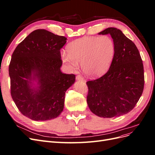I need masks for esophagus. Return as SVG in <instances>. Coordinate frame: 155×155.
<instances>
[{
    "instance_id": "obj_1",
    "label": "esophagus",
    "mask_w": 155,
    "mask_h": 155,
    "mask_svg": "<svg viewBox=\"0 0 155 155\" xmlns=\"http://www.w3.org/2000/svg\"><path fill=\"white\" fill-rule=\"evenodd\" d=\"M76 79H77V80L83 81V76H81V75H78V76H76Z\"/></svg>"
}]
</instances>
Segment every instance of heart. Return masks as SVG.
Segmentation results:
<instances>
[{"mask_svg": "<svg viewBox=\"0 0 155 155\" xmlns=\"http://www.w3.org/2000/svg\"><path fill=\"white\" fill-rule=\"evenodd\" d=\"M67 51L61 53L62 61L70 70L81 64L87 76L97 77L109 68L115 55V43L109 35L84 37L70 43Z\"/></svg>", "mask_w": 155, "mask_h": 155, "instance_id": "heart-1", "label": "heart"}]
</instances>
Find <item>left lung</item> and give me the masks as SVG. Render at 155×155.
<instances>
[{"label":"left lung","instance_id":"8db88e82","mask_svg":"<svg viewBox=\"0 0 155 155\" xmlns=\"http://www.w3.org/2000/svg\"><path fill=\"white\" fill-rule=\"evenodd\" d=\"M99 34L111 35L115 43V55L106 74L87 82V101L94 114L113 118L132 110L141 97L144 87L143 65L137 46L120 30L108 28Z\"/></svg>","mask_w":155,"mask_h":155}]
</instances>
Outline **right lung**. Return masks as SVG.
Masks as SVG:
<instances>
[{
	"mask_svg": "<svg viewBox=\"0 0 155 155\" xmlns=\"http://www.w3.org/2000/svg\"><path fill=\"white\" fill-rule=\"evenodd\" d=\"M64 36L44 29L34 30L18 45L9 65L11 96L21 113L35 121L54 119L64 108L65 92L74 74L61 72ZM32 81L39 86L32 88Z\"/></svg>",
	"mask_w": 155,
	"mask_h": 155,
	"instance_id": "1",
	"label": "right lung"
}]
</instances>
